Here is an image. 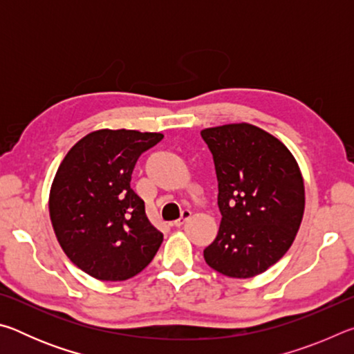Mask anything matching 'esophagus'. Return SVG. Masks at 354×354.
Listing matches in <instances>:
<instances>
[{
    "label": "esophagus",
    "instance_id": "34e87169",
    "mask_svg": "<svg viewBox=\"0 0 354 354\" xmlns=\"http://www.w3.org/2000/svg\"><path fill=\"white\" fill-rule=\"evenodd\" d=\"M190 214H192V212L189 211V209H184V211L181 212V217H179L178 220H175V221H171V226H176V227L183 226L184 221L190 217Z\"/></svg>",
    "mask_w": 354,
    "mask_h": 354
}]
</instances>
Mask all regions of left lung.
Masks as SVG:
<instances>
[{"mask_svg": "<svg viewBox=\"0 0 354 354\" xmlns=\"http://www.w3.org/2000/svg\"><path fill=\"white\" fill-rule=\"evenodd\" d=\"M214 156L221 221L205 261L230 278H253L295 241L304 212V183L283 142L250 123L206 128Z\"/></svg>", "mask_w": 354, "mask_h": 354, "instance_id": "obj_1", "label": "left lung"}]
</instances>
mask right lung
<instances>
[{
  "label": "right lung",
  "instance_id": "add662e5",
  "mask_svg": "<svg viewBox=\"0 0 354 354\" xmlns=\"http://www.w3.org/2000/svg\"><path fill=\"white\" fill-rule=\"evenodd\" d=\"M162 137L98 129L76 142L59 165L48 201L53 230L68 259L91 277L129 279L158 253L162 232L129 183L139 156Z\"/></svg>",
  "mask_w": 354,
  "mask_h": 354
}]
</instances>
